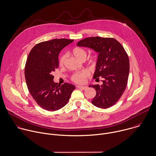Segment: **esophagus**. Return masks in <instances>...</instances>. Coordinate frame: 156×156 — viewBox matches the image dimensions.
I'll use <instances>...</instances> for the list:
<instances>
[{"label": "esophagus", "mask_w": 156, "mask_h": 156, "mask_svg": "<svg viewBox=\"0 0 156 156\" xmlns=\"http://www.w3.org/2000/svg\"><path fill=\"white\" fill-rule=\"evenodd\" d=\"M77 88L83 90H85L87 89V87H83V86H77Z\"/></svg>", "instance_id": "esophagus-1"}]
</instances>
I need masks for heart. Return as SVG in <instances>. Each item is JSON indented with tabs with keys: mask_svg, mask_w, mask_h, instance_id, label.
Listing matches in <instances>:
<instances>
[{
	"mask_svg": "<svg viewBox=\"0 0 156 156\" xmlns=\"http://www.w3.org/2000/svg\"><path fill=\"white\" fill-rule=\"evenodd\" d=\"M71 53L74 55V57L79 61H84L87 55L86 50L80 47H76L74 48L72 50ZM66 56L65 54L61 56L58 61V65L62 67L64 65L66 60ZM91 61H93V59H91ZM88 75H89L88 72L85 70H83L80 72H77L74 73L72 75L71 80L76 83H79V84L83 83L85 82V79L88 76Z\"/></svg>",
	"mask_w": 156,
	"mask_h": 156,
	"instance_id": "b5f03b06",
	"label": "heart"
}]
</instances>
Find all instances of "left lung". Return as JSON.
Masks as SVG:
<instances>
[{
    "label": "left lung",
    "mask_w": 156,
    "mask_h": 156,
    "mask_svg": "<svg viewBox=\"0 0 156 156\" xmlns=\"http://www.w3.org/2000/svg\"><path fill=\"white\" fill-rule=\"evenodd\" d=\"M77 45L88 47L98 52L93 79H102V85H92L96 95L91 101L94 106L108 108L115 104L125 90L129 71L128 55L115 39L91 37L80 41Z\"/></svg>",
    "instance_id": "1"
}]
</instances>
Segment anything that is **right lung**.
I'll return each instance as SVG.
<instances>
[{"label": "right lung", "instance_id": "add662e5", "mask_svg": "<svg viewBox=\"0 0 156 156\" xmlns=\"http://www.w3.org/2000/svg\"><path fill=\"white\" fill-rule=\"evenodd\" d=\"M73 39H55L36 44L28 56L25 76L33 98L43 109L54 111L63 108L69 100L74 85H58L53 81V71L58 67V55Z\"/></svg>", "mask_w": 156, "mask_h": 156}]
</instances>
